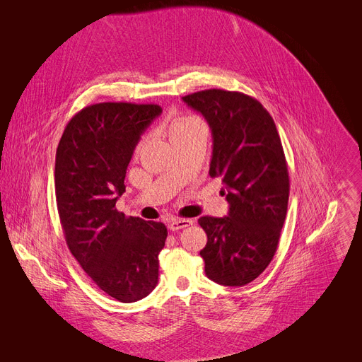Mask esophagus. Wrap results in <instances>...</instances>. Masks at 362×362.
I'll use <instances>...</instances> for the list:
<instances>
[{
  "label": "esophagus",
  "mask_w": 362,
  "mask_h": 362,
  "mask_svg": "<svg viewBox=\"0 0 362 362\" xmlns=\"http://www.w3.org/2000/svg\"><path fill=\"white\" fill-rule=\"evenodd\" d=\"M192 220H189V218H175V220H171L170 221V224H168V229L171 230V232H177V230H180V229H185V227H187V226H192Z\"/></svg>",
  "instance_id": "34e87169"
}]
</instances>
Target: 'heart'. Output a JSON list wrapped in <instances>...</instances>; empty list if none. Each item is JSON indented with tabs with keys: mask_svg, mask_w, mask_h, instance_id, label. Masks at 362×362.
Segmentation results:
<instances>
[{
	"mask_svg": "<svg viewBox=\"0 0 362 362\" xmlns=\"http://www.w3.org/2000/svg\"><path fill=\"white\" fill-rule=\"evenodd\" d=\"M199 124H202V122L198 117H195V116H186V114H180V116L173 117V120H171V123H170V129H168L170 138H173L176 135H180V133L191 130V129H194V127H197Z\"/></svg>",
	"mask_w": 362,
	"mask_h": 362,
	"instance_id": "b5f03b06",
	"label": "heart"
}]
</instances>
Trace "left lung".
I'll return each mask as SVG.
<instances>
[{
  "mask_svg": "<svg viewBox=\"0 0 362 362\" xmlns=\"http://www.w3.org/2000/svg\"><path fill=\"white\" fill-rule=\"evenodd\" d=\"M210 124V176L221 177L224 217H201L205 274L223 286H245L272 262L288 213L289 173L270 112L242 92L206 89L183 97Z\"/></svg>",
  "mask_w": 362,
  "mask_h": 362,
  "instance_id": "8db88e82",
  "label": "left lung"
}]
</instances>
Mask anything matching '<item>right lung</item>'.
<instances>
[{
    "instance_id": "add662e5",
    "label": "right lung",
    "mask_w": 362,
    "mask_h": 362,
    "mask_svg": "<svg viewBox=\"0 0 362 362\" xmlns=\"http://www.w3.org/2000/svg\"><path fill=\"white\" fill-rule=\"evenodd\" d=\"M161 111L157 104L88 105L57 146L55 198L69 250L101 291L124 303L148 296L158 283L167 227L126 217L116 202L133 151Z\"/></svg>"
}]
</instances>
